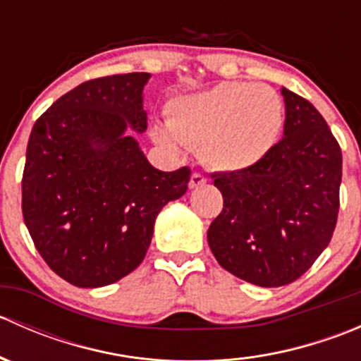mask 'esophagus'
<instances>
[{
	"label": "esophagus",
	"instance_id": "obj_1",
	"mask_svg": "<svg viewBox=\"0 0 361 361\" xmlns=\"http://www.w3.org/2000/svg\"><path fill=\"white\" fill-rule=\"evenodd\" d=\"M206 176H204V174H201V173H194L190 176V183H188V187L190 188H197V187H202L204 183H206Z\"/></svg>",
	"mask_w": 361,
	"mask_h": 361
}]
</instances>
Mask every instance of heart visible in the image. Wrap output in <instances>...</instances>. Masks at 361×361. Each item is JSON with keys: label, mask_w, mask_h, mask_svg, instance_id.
<instances>
[{"label": "heart", "mask_w": 361, "mask_h": 361, "mask_svg": "<svg viewBox=\"0 0 361 361\" xmlns=\"http://www.w3.org/2000/svg\"><path fill=\"white\" fill-rule=\"evenodd\" d=\"M283 122L281 97L274 89L235 80L171 101L167 123H154L152 136L174 154L199 148L207 166L235 173L272 150Z\"/></svg>", "instance_id": "heart-1"}]
</instances>
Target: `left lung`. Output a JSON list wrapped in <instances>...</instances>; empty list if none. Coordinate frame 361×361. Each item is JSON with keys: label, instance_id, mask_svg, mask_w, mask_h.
<instances>
[{"label": "left lung", "instance_id": "obj_1", "mask_svg": "<svg viewBox=\"0 0 361 361\" xmlns=\"http://www.w3.org/2000/svg\"><path fill=\"white\" fill-rule=\"evenodd\" d=\"M281 94L283 140L253 167L213 174L224 209L207 231L218 264L265 288L293 283L329 246L342 180L341 147L322 113Z\"/></svg>", "mask_w": 361, "mask_h": 361}]
</instances>
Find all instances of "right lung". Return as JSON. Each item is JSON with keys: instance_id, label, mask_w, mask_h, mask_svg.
<instances>
[{"instance_id": "obj_1", "label": "right lung", "mask_w": 361, "mask_h": 361, "mask_svg": "<svg viewBox=\"0 0 361 361\" xmlns=\"http://www.w3.org/2000/svg\"><path fill=\"white\" fill-rule=\"evenodd\" d=\"M150 73L80 83L35 122L23 214L36 250L64 281L111 285L143 262L155 218L187 192L190 169H155L126 130H147Z\"/></svg>"}]
</instances>
